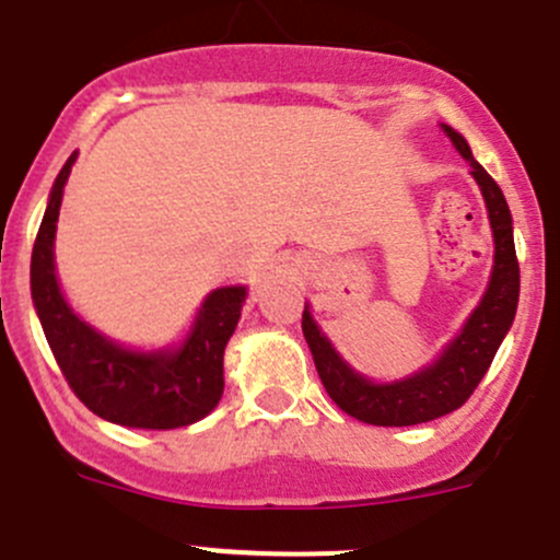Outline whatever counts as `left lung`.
I'll return each mask as SVG.
<instances>
[{"mask_svg": "<svg viewBox=\"0 0 560 560\" xmlns=\"http://www.w3.org/2000/svg\"><path fill=\"white\" fill-rule=\"evenodd\" d=\"M452 147L470 165V176L479 185L487 207V220L492 229V269L479 304L470 310L466 324L439 351L433 362L422 364L413 373L395 381H375L359 373L351 362L342 359L335 342L326 337L318 320L304 304L302 331L313 353L315 370L320 375L326 395L359 422L378 428H408V424L433 422L444 413L457 411L474 395L479 381L492 364L498 346L512 329L520 299V267L514 253L512 212L501 187L481 168L470 154L466 138L450 125H441Z\"/></svg>", "mask_w": 560, "mask_h": 560, "instance_id": "8db88e82", "label": "left lung"}]
</instances>
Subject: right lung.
I'll list each match as a JSON object with an SVG mask.
<instances>
[{
    "label": "right lung",
    "instance_id": "1",
    "mask_svg": "<svg viewBox=\"0 0 560 560\" xmlns=\"http://www.w3.org/2000/svg\"><path fill=\"white\" fill-rule=\"evenodd\" d=\"M79 152L68 158L48 192L32 247V302L65 378L105 422L136 430H174L201 422L223 397V353L242 318L247 285L207 293L179 342L136 348L92 326L65 296L54 258L59 207Z\"/></svg>",
    "mask_w": 560,
    "mask_h": 560
}]
</instances>
